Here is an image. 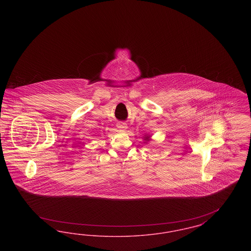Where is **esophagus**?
Segmentation results:
<instances>
[{
	"instance_id": "1",
	"label": "esophagus",
	"mask_w": 251,
	"mask_h": 251,
	"mask_svg": "<svg viewBox=\"0 0 251 251\" xmlns=\"http://www.w3.org/2000/svg\"><path fill=\"white\" fill-rule=\"evenodd\" d=\"M118 128L120 129V131H125L127 130L128 126H127V124L125 122H119L118 123Z\"/></svg>"
}]
</instances>
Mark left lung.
<instances>
[{
    "instance_id": "obj_1",
    "label": "left lung",
    "mask_w": 251,
    "mask_h": 251,
    "mask_svg": "<svg viewBox=\"0 0 251 251\" xmlns=\"http://www.w3.org/2000/svg\"><path fill=\"white\" fill-rule=\"evenodd\" d=\"M146 141H149L150 140V136H145V138H144Z\"/></svg>"
}]
</instances>
